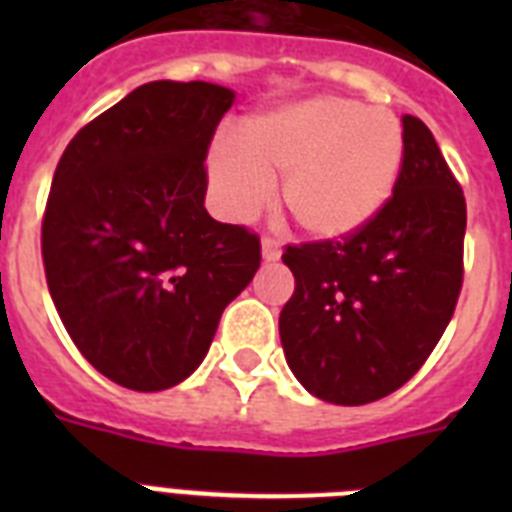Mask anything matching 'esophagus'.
<instances>
[{"mask_svg":"<svg viewBox=\"0 0 512 512\" xmlns=\"http://www.w3.org/2000/svg\"><path fill=\"white\" fill-rule=\"evenodd\" d=\"M263 257L271 263V260H279L281 257V244L279 239H273V236H263Z\"/></svg>","mask_w":512,"mask_h":512,"instance_id":"obj_1","label":"esophagus"}]
</instances>
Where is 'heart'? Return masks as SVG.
<instances>
[{"mask_svg":"<svg viewBox=\"0 0 512 512\" xmlns=\"http://www.w3.org/2000/svg\"><path fill=\"white\" fill-rule=\"evenodd\" d=\"M401 164L396 116L324 95L244 119L236 148H212L209 180L233 217L257 215L281 183V207L300 231L342 239L385 207Z\"/></svg>","mask_w":512,"mask_h":512,"instance_id":"b5f03b06","label":"heart"}]
</instances>
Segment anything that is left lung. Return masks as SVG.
Returning <instances> with one entry per match:
<instances>
[{
	"label": "left lung",
	"mask_w": 512,
	"mask_h": 512,
	"mask_svg": "<svg viewBox=\"0 0 512 512\" xmlns=\"http://www.w3.org/2000/svg\"><path fill=\"white\" fill-rule=\"evenodd\" d=\"M393 196L342 239L284 247L295 292L281 308L289 369L321 401L372 404L428 361L462 292L468 207L430 130L406 114Z\"/></svg>",
	"instance_id": "left-lung-1"
}]
</instances>
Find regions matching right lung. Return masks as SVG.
<instances>
[{
	"label": "right lung",
	"instance_id": "1",
	"mask_svg": "<svg viewBox=\"0 0 512 512\" xmlns=\"http://www.w3.org/2000/svg\"><path fill=\"white\" fill-rule=\"evenodd\" d=\"M231 106L220 84L148 82L84 124L55 167L47 287L79 353L122 388L185 380L260 268V236L204 209V159Z\"/></svg>",
	"mask_w": 512,
	"mask_h": 512
}]
</instances>
